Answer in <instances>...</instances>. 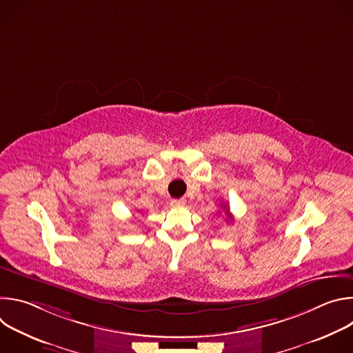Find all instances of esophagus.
<instances>
[{"instance_id":"obj_1","label":"esophagus","mask_w":353,"mask_h":353,"mask_svg":"<svg viewBox=\"0 0 353 353\" xmlns=\"http://www.w3.org/2000/svg\"><path fill=\"white\" fill-rule=\"evenodd\" d=\"M185 205V199L180 198V199H172L170 201V207L172 208H181Z\"/></svg>"}]
</instances>
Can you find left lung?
<instances>
[{"label": "left lung", "mask_w": 353, "mask_h": 353, "mask_svg": "<svg viewBox=\"0 0 353 353\" xmlns=\"http://www.w3.org/2000/svg\"><path fill=\"white\" fill-rule=\"evenodd\" d=\"M223 210H225V215H226L230 221H233V216H232V214H230V211H229L228 205H225V204H223Z\"/></svg>", "instance_id": "obj_1"}]
</instances>
